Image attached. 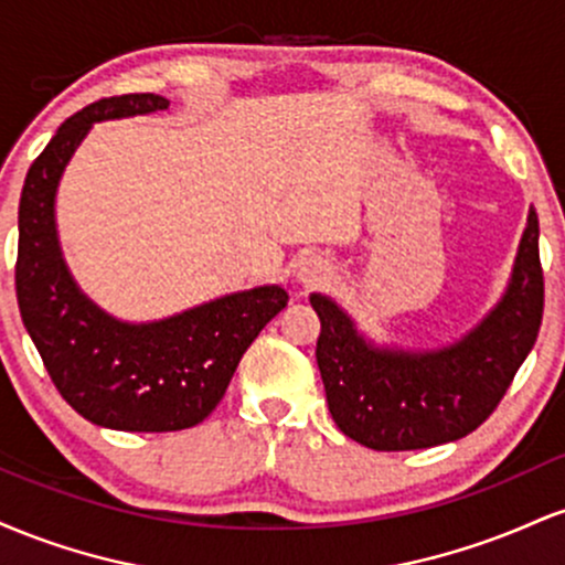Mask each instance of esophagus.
<instances>
[{
    "instance_id": "obj_1",
    "label": "esophagus",
    "mask_w": 565,
    "mask_h": 565,
    "mask_svg": "<svg viewBox=\"0 0 565 565\" xmlns=\"http://www.w3.org/2000/svg\"><path fill=\"white\" fill-rule=\"evenodd\" d=\"M329 276V265L321 260V257H305V260L297 265V281L305 284V287H316V284H323Z\"/></svg>"
}]
</instances>
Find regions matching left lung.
<instances>
[{"label": "left lung", "mask_w": 565, "mask_h": 565, "mask_svg": "<svg viewBox=\"0 0 565 565\" xmlns=\"http://www.w3.org/2000/svg\"><path fill=\"white\" fill-rule=\"evenodd\" d=\"M321 319L316 342L332 419L374 451H412L465 438L491 417L542 327L540 217L529 223L502 300L454 345L377 348L334 300L310 295Z\"/></svg>", "instance_id": "8db88e82"}]
</instances>
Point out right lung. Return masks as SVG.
Returning <instances> with one entry per match:
<instances>
[{"mask_svg":"<svg viewBox=\"0 0 565 565\" xmlns=\"http://www.w3.org/2000/svg\"><path fill=\"white\" fill-rule=\"evenodd\" d=\"M167 106L153 93L89 103L34 159L18 206L15 291L25 332L66 404L111 430L170 433L210 417L246 348L289 302L281 287H257L170 319L127 323L97 308L71 278L55 228L63 170L95 121Z\"/></svg>","mask_w":565,"mask_h":565,"instance_id":"obj_1","label":"right lung"}]
</instances>
